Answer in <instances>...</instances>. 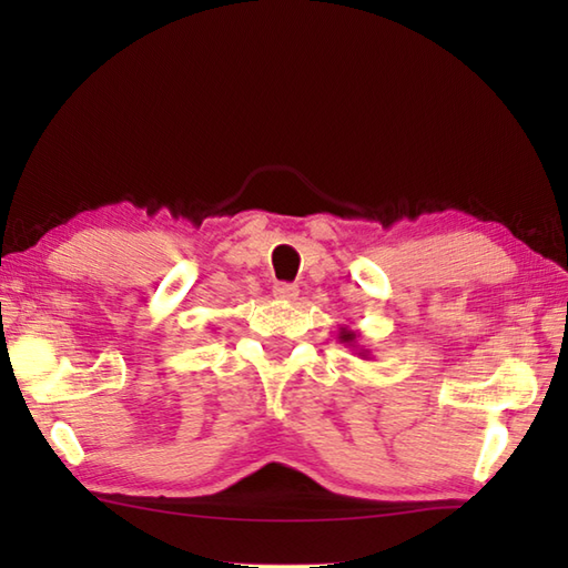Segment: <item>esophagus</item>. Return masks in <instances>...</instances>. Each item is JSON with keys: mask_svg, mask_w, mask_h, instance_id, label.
<instances>
[{"mask_svg": "<svg viewBox=\"0 0 568 568\" xmlns=\"http://www.w3.org/2000/svg\"><path fill=\"white\" fill-rule=\"evenodd\" d=\"M273 295H275V300H283V303H293V300H297L300 291H297V285H293V283H275Z\"/></svg>", "mask_w": 568, "mask_h": 568, "instance_id": "1", "label": "esophagus"}]
</instances>
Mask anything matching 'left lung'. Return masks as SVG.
I'll return each instance as SVG.
<instances>
[{
  "label": "left lung",
  "mask_w": 568,
  "mask_h": 568,
  "mask_svg": "<svg viewBox=\"0 0 568 568\" xmlns=\"http://www.w3.org/2000/svg\"><path fill=\"white\" fill-rule=\"evenodd\" d=\"M336 339H339V342H342V344H346V346H352L354 352H356L361 358H366V361L371 358V352H368V348H358V344H356L358 334H356V332L342 327V329H339V334H336Z\"/></svg>",
  "instance_id": "8db88e82"
}]
</instances>
